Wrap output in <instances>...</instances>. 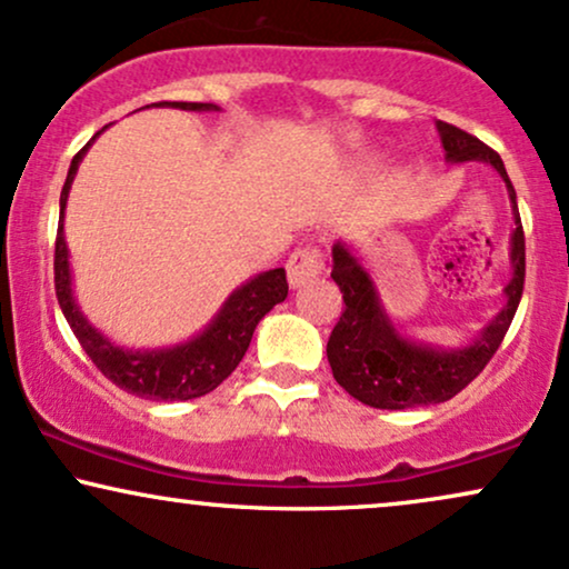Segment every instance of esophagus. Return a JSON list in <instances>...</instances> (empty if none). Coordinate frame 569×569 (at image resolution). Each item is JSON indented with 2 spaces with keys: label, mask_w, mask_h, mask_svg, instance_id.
Segmentation results:
<instances>
[{
  "label": "esophagus",
  "mask_w": 569,
  "mask_h": 569,
  "mask_svg": "<svg viewBox=\"0 0 569 569\" xmlns=\"http://www.w3.org/2000/svg\"><path fill=\"white\" fill-rule=\"evenodd\" d=\"M321 271H325V256L313 244H306V248L292 252L290 261H287V282H290L292 290H298V287L313 282Z\"/></svg>",
  "instance_id": "obj_1"
}]
</instances>
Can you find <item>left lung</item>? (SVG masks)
I'll list each match as a JSON object with an SVG mask.
<instances>
[{
	"mask_svg": "<svg viewBox=\"0 0 569 569\" xmlns=\"http://www.w3.org/2000/svg\"><path fill=\"white\" fill-rule=\"evenodd\" d=\"M440 144L446 150V163H488L499 171L507 184L515 216V231L509 240L511 279L503 287V306L478 338L461 348L430 346L406 338L390 313L385 311L375 279L361 263V258L346 242L332 248V279L340 287L346 311L327 342V359L335 380L356 401L375 409H411V406L443 403L467 388L486 369L499 350L503 335L515 319L525 287V234L520 210H517L515 187L499 152L482 144L478 137L438 121Z\"/></svg>",
	"mask_w": 569,
	"mask_h": 569,
	"instance_id": "1",
	"label": "left lung"
}]
</instances>
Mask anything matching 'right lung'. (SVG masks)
Returning a JSON list of instances; mask_svg holds the SVG:
<instances>
[{
    "mask_svg": "<svg viewBox=\"0 0 569 569\" xmlns=\"http://www.w3.org/2000/svg\"><path fill=\"white\" fill-rule=\"evenodd\" d=\"M156 108H179L194 110V113L221 110L213 102H156ZM97 137L100 134H94V139ZM91 142L70 160L68 179L60 192V227L58 242H54V292H58L62 313H66L70 329L79 338L81 348L87 350L89 359L121 390L147 398V401H189V398L206 396V392L219 388L237 369V363L242 361L258 321L287 298L284 269H269L237 287L223 300L219 313L208 321L206 329L187 342L171 348L116 346L113 340L104 338L100 329L91 327V321L83 317L79 300L73 296V273H70L66 227H62L70 184H73L76 171H79V163L87 156Z\"/></svg>",
    "mask_w": 569,
    "mask_h": 569,
    "instance_id": "add662e5",
    "label": "right lung"
}]
</instances>
